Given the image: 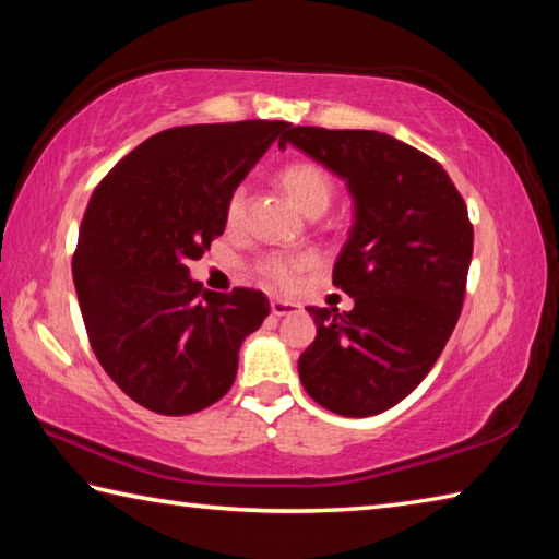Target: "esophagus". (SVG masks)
Masks as SVG:
<instances>
[{
	"label": "esophagus",
	"mask_w": 559,
	"mask_h": 559,
	"mask_svg": "<svg viewBox=\"0 0 559 559\" xmlns=\"http://www.w3.org/2000/svg\"><path fill=\"white\" fill-rule=\"evenodd\" d=\"M298 302H293V300H281V298H276V300H271V313L273 316H290V313H298Z\"/></svg>",
	"instance_id": "34e87169"
}]
</instances>
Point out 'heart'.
<instances>
[{
	"instance_id": "b5f03b06",
	"label": "heart",
	"mask_w": 559,
	"mask_h": 559,
	"mask_svg": "<svg viewBox=\"0 0 559 559\" xmlns=\"http://www.w3.org/2000/svg\"><path fill=\"white\" fill-rule=\"evenodd\" d=\"M278 182L286 189V194L296 202L298 210L308 216L323 214L328 210L330 200L335 194V182L323 165L313 163V159H296L288 163L278 173ZM246 212V189L236 187L229 202H226V224L236 226L241 224ZM316 266V257L308 251L296 253H266L259 259L257 273L261 281H266L273 288H293L300 278L302 271Z\"/></svg>"
}]
</instances>
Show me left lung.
Segmentation results:
<instances>
[{
    "instance_id": "8db88e82",
    "label": "left lung",
    "mask_w": 559,
    "mask_h": 559,
    "mask_svg": "<svg viewBox=\"0 0 559 559\" xmlns=\"http://www.w3.org/2000/svg\"><path fill=\"white\" fill-rule=\"evenodd\" d=\"M296 145L347 182L355 224L333 286L349 313L310 306L318 335L298 359L306 392L343 416H374L414 392L459 323L473 224L437 159L374 130L296 126Z\"/></svg>"
}]
</instances>
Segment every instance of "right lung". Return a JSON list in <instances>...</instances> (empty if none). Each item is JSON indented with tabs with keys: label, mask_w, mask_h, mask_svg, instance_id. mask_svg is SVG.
<instances>
[{
	"label": "right lung",
	"mask_w": 559,
	"mask_h": 559,
	"mask_svg": "<svg viewBox=\"0 0 559 559\" xmlns=\"http://www.w3.org/2000/svg\"><path fill=\"white\" fill-rule=\"evenodd\" d=\"M288 122L157 132L93 189L73 283L93 353L130 400L185 416L229 392L239 347L271 313L261 290H202L189 261L224 234L226 202Z\"/></svg>",
	"instance_id": "add662e5"
}]
</instances>
